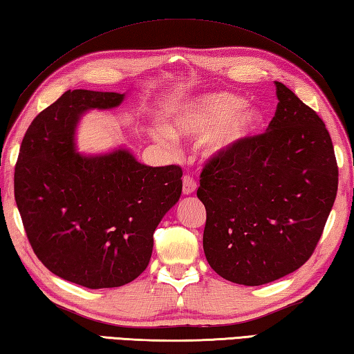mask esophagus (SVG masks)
Listing matches in <instances>:
<instances>
[{
  "mask_svg": "<svg viewBox=\"0 0 354 354\" xmlns=\"http://www.w3.org/2000/svg\"><path fill=\"white\" fill-rule=\"evenodd\" d=\"M197 189V182L191 176H185L183 177V194L189 196Z\"/></svg>",
  "mask_w": 354,
  "mask_h": 354,
  "instance_id": "obj_1",
  "label": "esophagus"
}]
</instances>
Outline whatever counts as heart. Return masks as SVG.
<instances>
[{
  "mask_svg": "<svg viewBox=\"0 0 354 354\" xmlns=\"http://www.w3.org/2000/svg\"><path fill=\"white\" fill-rule=\"evenodd\" d=\"M262 114L254 106L230 92H211L188 100L171 112L168 129L157 131V140L168 148L177 137L205 138L206 156H217L254 134Z\"/></svg>",
  "mask_w": 354,
  "mask_h": 354,
  "instance_id": "b5f03b06",
  "label": "heart"
}]
</instances>
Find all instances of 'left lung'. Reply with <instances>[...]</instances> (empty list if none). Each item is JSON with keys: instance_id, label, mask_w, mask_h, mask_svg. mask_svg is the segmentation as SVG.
<instances>
[{"instance_id": "8db88e82", "label": "left lung", "mask_w": 354, "mask_h": 354, "mask_svg": "<svg viewBox=\"0 0 354 354\" xmlns=\"http://www.w3.org/2000/svg\"><path fill=\"white\" fill-rule=\"evenodd\" d=\"M274 84L279 103L268 128L208 160L197 189L206 209V260L226 281L248 286L301 268L337 194L335 148L322 118Z\"/></svg>"}]
</instances>
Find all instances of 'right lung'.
Here are the masks:
<instances>
[{
    "instance_id": "add662e5",
    "label": "right lung",
    "mask_w": 354,
    "mask_h": 354,
    "mask_svg": "<svg viewBox=\"0 0 354 354\" xmlns=\"http://www.w3.org/2000/svg\"><path fill=\"white\" fill-rule=\"evenodd\" d=\"M123 98L66 91L33 118L15 166V200L33 252L55 276L91 290L142 274L157 225L182 194L178 165L152 168L126 149L75 152L80 117L115 108Z\"/></svg>"
}]
</instances>
